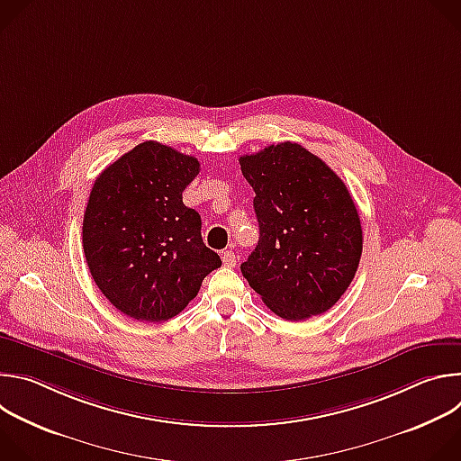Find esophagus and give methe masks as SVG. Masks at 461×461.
<instances>
[{
	"label": "esophagus",
	"mask_w": 461,
	"mask_h": 461,
	"mask_svg": "<svg viewBox=\"0 0 461 461\" xmlns=\"http://www.w3.org/2000/svg\"><path fill=\"white\" fill-rule=\"evenodd\" d=\"M222 262H224V267H228V268H231V267H235L237 265V257H235V253L233 251H222Z\"/></svg>",
	"instance_id": "1"
}]
</instances>
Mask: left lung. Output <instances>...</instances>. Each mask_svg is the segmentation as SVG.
<instances>
[{
  "instance_id": "8db88e82",
  "label": "left lung",
  "mask_w": 461,
  "mask_h": 461,
  "mask_svg": "<svg viewBox=\"0 0 461 461\" xmlns=\"http://www.w3.org/2000/svg\"><path fill=\"white\" fill-rule=\"evenodd\" d=\"M255 191L258 242L240 272L286 321L330 310L350 286L363 251L361 221L345 182L301 144L239 158Z\"/></svg>"
}]
</instances>
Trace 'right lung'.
I'll list each match as a JSON object with an SVG mask.
<instances>
[{
	"instance_id": "right-lung-1",
	"label": "right lung",
	"mask_w": 461,
	"mask_h": 461,
	"mask_svg": "<svg viewBox=\"0 0 461 461\" xmlns=\"http://www.w3.org/2000/svg\"><path fill=\"white\" fill-rule=\"evenodd\" d=\"M199 171L194 157L148 140L95 180L84 215V253L100 292L127 317H175L222 265L203 242L201 215L182 203V191Z\"/></svg>"
}]
</instances>
